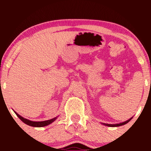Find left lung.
Listing matches in <instances>:
<instances>
[{
  "mask_svg": "<svg viewBox=\"0 0 151 151\" xmlns=\"http://www.w3.org/2000/svg\"><path fill=\"white\" fill-rule=\"evenodd\" d=\"M130 120H131V119H129V120L125 121V122H123V123H121V124H104V125H105V126H110V127H116V126H120L124 125V124H127L128 122H129Z\"/></svg>",
  "mask_w": 151,
  "mask_h": 151,
  "instance_id": "obj_1",
  "label": "left lung"
}]
</instances>
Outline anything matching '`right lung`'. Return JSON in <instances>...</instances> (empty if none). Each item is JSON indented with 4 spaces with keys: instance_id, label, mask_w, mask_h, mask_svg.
<instances>
[{
    "instance_id": "1",
    "label": "right lung",
    "mask_w": 151,
    "mask_h": 151,
    "mask_svg": "<svg viewBox=\"0 0 151 151\" xmlns=\"http://www.w3.org/2000/svg\"><path fill=\"white\" fill-rule=\"evenodd\" d=\"M16 115L18 116V117L19 119L21 120L22 122H24L25 124H27V125H29L30 126H34V127H43V126H45L49 125V124L52 123L53 121H55L56 120V118H54V119H50V120H47V121H32L30 120H27V119H24L23 117H22L21 116H20L19 114H18L15 112Z\"/></svg>"
}]
</instances>
